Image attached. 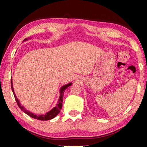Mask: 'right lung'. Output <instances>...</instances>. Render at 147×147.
<instances>
[{"mask_svg": "<svg viewBox=\"0 0 147 147\" xmlns=\"http://www.w3.org/2000/svg\"><path fill=\"white\" fill-rule=\"evenodd\" d=\"M27 39H25L24 40H26ZM72 85V83H69L68 84H67V85H65L64 86L62 87L60 89V96H59V99L58 100V103L57 104V106L56 107H54V108L49 111V112L47 113L46 114H45V115H35V114L32 113L31 112H30L28 111V110H26V109L24 108L23 106H21V103L19 102L18 99L17 98L16 94L14 93V91H13V84H12V80L11 79V89H12V91H13V94H14V97L16 98V100L17 102V105L19 106V108L21 109L22 111L24 112L25 113H26L27 115H29L30 117H31L34 118V119H38V120H40V121H48L50 120V119H52L58 115V114L59 113V111H60L61 109L62 108V103H63V93L66 90V89L68 88V87L71 86Z\"/></svg>", "mask_w": 147, "mask_h": 147, "instance_id": "obj_1", "label": "right lung"}]
</instances>
